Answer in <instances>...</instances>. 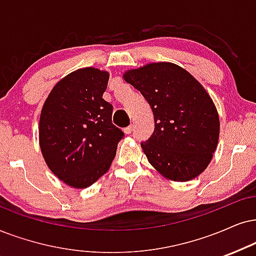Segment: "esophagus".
<instances>
[{
    "instance_id": "34e87169",
    "label": "esophagus",
    "mask_w": 256,
    "mask_h": 256,
    "mask_svg": "<svg viewBox=\"0 0 256 256\" xmlns=\"http://www.w3.org/2000/svg\"><path fill=\"white\" fill-rule=\"evenodd\" d=\"M132 131H134V126H132V125H128V128H124L125 134H130Z\"/></svg>"
}]
</instances>
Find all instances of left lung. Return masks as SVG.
<instances>
[{
  "label": "left lung",
  "instance_id": "left-lung-1",
  "mask_svg": "<svg viewBox=\"0 0 256 256\" xmlns=\"http://www.w3.org/2000/svg\"><path fill=\"white\" fill-rule=\"evenodd\" d=\"M146 99L154 131L140 144L148 163L166 180L188 182L206 169L218 148L220 118L206 90L172 62H150L122 74Z\"/></svg>",
  "mask_w": 256,
  "mask_h": 256
}]
</instances>
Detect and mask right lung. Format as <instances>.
Returning <instances> with one entry per match:
<instances>
[{
    "mask_svg": "<svg viewBox=\"0 0 256 256\" xmlns=\"http://www.w3.org/2000/svg\"><path fill=\"white\" fill-rule=\"evenodd\" d=\"M110 73L84 67L64 76L42 106L38 145L58 178L84 189L108 172L124 137L112 125V105L102 99Z\"/></svg>",
    "mask_w": 256,
    "mask_h": 256,
    "instance_id": "obj_1",
    "label": "right lung"
}]
</instances>
